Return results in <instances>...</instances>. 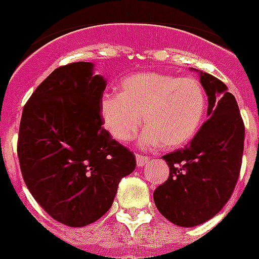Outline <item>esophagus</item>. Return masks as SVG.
<instances>
[{"instance_id":"34e87169","label":"esophagus","mask_w":259,"mask_h":259,"mask_svg":"<svg viewBox=\"0 0 259 259\" xmlns=\"http://www.w3.org/2000/svg\"><path fill=\"white\" fill-rule=\"evenodd\" d=\"M136 158H137V165L138 166H144L145 164H148L149 162L150 158L146 157V156H141V154H137L136 156Z\"/></svg>"}]
</instances>
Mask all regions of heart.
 Wrapping results in <instances>:
<instances>
[{"instance_id":"1","label":"heart","mask_w":259,"mask_h":259,"mask_svg":"<svg viewBox=\"0 0 259 259\" xmlns=\"http://www.w3.org/2000/svg\"><path fill=\"white\" fill-rule=\"evenodd\" d=\"M207 107L205 91L195 78L142 72L125 78L121 94L105 95L101 114L106 129L117 141H132L142 126L141 144L176 149L199 132Z\"/></svg>"}]
</instances>
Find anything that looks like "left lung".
<instances>
[{
  "label": "left lung",
  "instance_id": "8db88e82",
  "mask_svg": "<svg viewBox=\"0 0 259 259\" xmlns=\"http://www.w3.org/2000/svg\"><path fill=\"white\" fill-rule=\"evenodd\" d=\"M193 71L208 97V119L184 149L162 157L169 177L153 193L162 217L180 227L201 225L225 207L239 177L245 142L235 97L215 76Z\"/></svg>",
  "mask_w": 259,
  "mask_h": 259
}]
</instances>
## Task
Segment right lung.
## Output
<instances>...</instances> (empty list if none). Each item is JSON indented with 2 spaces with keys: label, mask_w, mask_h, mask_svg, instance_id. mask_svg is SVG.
<instances>
[{
  "label": "right lung",
  "mask_w": 259,
  "mask_h": 259,
  "mask_svg": "<svg viewBox=\"0 0 259 259\" xmlns=\"http://www.w3.org/2000/svg\"><path fill=\"white\" fill-rule=\"evenodd\" d=\"M106 79L89 62L59 67L22 110L17 154L26 187L48 215L84 227L111 207L136 156L103 129Z\"/></svg>",
  "instance_id": "right-lung-1"
}]
</instances>
